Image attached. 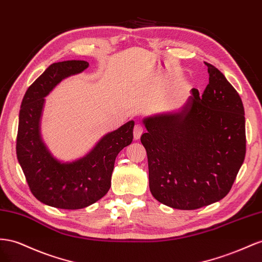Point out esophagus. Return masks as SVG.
I'll return each instance as SVG.
<instances>
[{
    "mask_svg": "<svg viewBox=\"0 0 262 262\" xmlns=\"http://www.w3.org/2000/svg\"><path fill=\"white\" fill-rule=\"evenodd\" d=\"M143 132H144L143 125L137 123V124L135 125V127H134V138H135V139H139L140 136H141V134H143Z\"/></svg>",
    "mask_w": 262,
    "mask_h": 262,
    "instance_id": "obj_1",
    "label": "esophagus"
}]
</instances>
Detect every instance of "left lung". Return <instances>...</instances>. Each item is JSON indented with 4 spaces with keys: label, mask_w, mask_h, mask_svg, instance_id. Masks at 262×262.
Instances as JSON below:
<instances>
[{
    "label": "left lung",
    "mask_w": 262,
    "mask_h": 262,
    "mask_svg": "<svg viewBox=\"0 0 262 262\" xmlns=\"http://www.w3.org/2000/svg\"><path fill=\"white\" fill-rule=\"evenodd\" d=\"M208 84L184 110L144 119L149 189L160 203L196 210L225 198L246 155L245 111L225 76L206 63Z\"/></svg>",
    "instance_id": "1"
}]
</instances>
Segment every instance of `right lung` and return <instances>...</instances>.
Instances as JSON below:
<instances>
[{"label":"right lung","instance_id":"right-lung-1","mask_svg":"<svg viewBox=\"0 0 262 262\" xmlns=\"http://www.w3.org/2000/svg\"><path fill=\"white\" fill-rule=\"evenodd\" d=\"M89 67L83 60L50 64L28 88L21 101L16 155L33 195L41 203L79 210L101 200L111 188L117 155L133 141L134 121L106 134L91 151L72 162L57 160L40 135V118L47 96L59 82Z\"/></svg>","mask_w":262,"mask_h":262}]
</instances>
